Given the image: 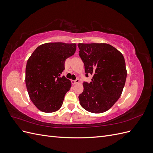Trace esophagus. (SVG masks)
Here are the masks:
<instances>
[{
  "mask_svg": "<svg viewBox=\"0 0 153 153\" xmlns=\"http://www.w3.org/2000/svg\"><path fill=\"white\" fill-rule=\"evenodd\" d=\"M79 82H80L79 79H76L75 80H71V83H72V84H73V85L78 84V83H79Z\"/></svg>",
  "mask_w": 153,
  "mask_h": 153,
  "instance_id": "34e87169",
  "label": "esophagus"
}]
</instances>
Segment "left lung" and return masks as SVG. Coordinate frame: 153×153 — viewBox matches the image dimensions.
<instances>
[{"label": "left lung", "instance_id": "8db88e82", "mask_svg": "<svg viewBox=\"0 0 153 153\" xmlns=\"http://www.w3.org/2000/svg\"><path fill=\"white\" fill-rule=\"evenodd\" d=\"M79 55L84 63L85 75L91 82H84L80 105L89 112L103 113L109 110L121 96L127 71L123 54L106 43H78Z\"/></svg>", "mask_w": 153, "mask_h": 153}]
</instances>
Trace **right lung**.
I'll return each instance as SVG.
<instances>
[{"mask_svg":"<svg viewBox=\"0 0 153 153\" xmlns=\"http://www.w3.org/2000/svg\"><path fill=\"white\" fill-rule=\"evenodd\" d=\"M75 43H47L37 48L27 62L25 84L29 98L39 110L56 112L62 106L71 81L61 76L66 59L75 53Z\"/></svg>","mask_w":153,"mask_h":153,"instance_id":"add662e5","label":"right lung"}]
</instances>
